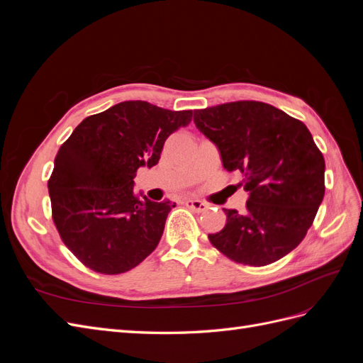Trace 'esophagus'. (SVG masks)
<instances>
[{"label":"esophagus","mask_w":363,"mask_h":363,"mask_svg":"<svg viewBox=\"0 0 363 363\" xmlns=\"http://www.w3.org/2000/svg\"><path fill=\"white\" fill-rule=\"evenodd\" d=\"M186 207L188 208H191V211H194V212H199V213H201V212H206L207 208H208V206L206 204V203H203V201H200V200H186Z\"/></svg>","instance_id":"1"}]
</instances>
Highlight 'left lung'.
Returning a JSON list of instances; mask_svg holds the SVG:
<instances>
[{"label":"left lung","instance_id":"1","mask_svg":"<svg viewBox=\"0 0 363 363\" xmlns=\"http://www.w3.org/2000/svg\"><path fill=\"white\" fill-rule=\"evenodd\" d=\"M194 123L218 148L227 171L242 175L245 212L224 208L227 223L208 235L238 263L263 267L306 236L324 199L325 162L301 121L260 101L194 111Z\"/></svg>","mask_w":363,"mask_h":363}]
</instances>
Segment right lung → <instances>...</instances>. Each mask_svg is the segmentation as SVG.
Here are the masks:
<instances>
[{
    "instance_id": "right-lung-1",
    "label": "right lung",
    "mask_w": 363,
    "mask_h": 363,
    "mask_svg": "<svg viewBox=\"0 0 363 363\" xmlns=\"http://www.w3.org/2000/svg\"><path fill=\"white\" fill-rule=\"evenodd\" d=\"M191 119L192 111L123 101L84 118L60 147L48 182L52 219L87 268L121 274L155 251L175 203L136 194V171L157 164L164 140Z\"/></svg>"
}]
</instances>
